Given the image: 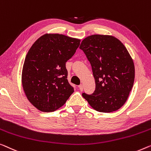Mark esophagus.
<instances>
[{
	"label": "esophagus",
	"mask_w": 151,
	"mask_h": 151,
	"mask_svg": "<svg viewBox=\"0 0 151 151\" xmlns=\"http://www.w3.org/2000/svg\"><path fill=\"white\" fill-rule=\"evenodd\" d=\"M78 88H79L80 91H83V85H78Z\"/></svg>",
	"instance_id": "esophagus-1"
}]
</instances>
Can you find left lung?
Instances as JSON below:
<instances>
[{
  "instance_id": "1",
  "label": "left lung",
  "mask_w": 151,
  "mask_h": 151,
  "mask_svg": "<svg viewBox=\"0 0 151 151\" xmlns=\"http://www.w3.org/2000/svg\"><path fill=\"white\" fill-rule=\"evenodd\" d=\"M79 48L91 64L96 82L93 93H83V97L97 111H117L134 82V62L126 47L112 36L94 35L83 39Z\"/></svg>"
}]
</instances>
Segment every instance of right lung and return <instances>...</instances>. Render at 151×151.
Wrapping results in <instances>:
<instances>
[{"mask_svg":"<svg viewBox=\"0 0 151 151\" xmlns=\"http://www.w3.org/2000/svg\"><path fill=\"white\" fill-rule=\"evenodd\" d=\"M80 41L59 34H46L29 49L22 70V86L28 100L39 111H56L74 92L67 79L66 62L75 53Z\"/></svg>","mask_w":151,"mask_h":151,"instance_id":"add662e5","label":"right lung"}]
</instances>
